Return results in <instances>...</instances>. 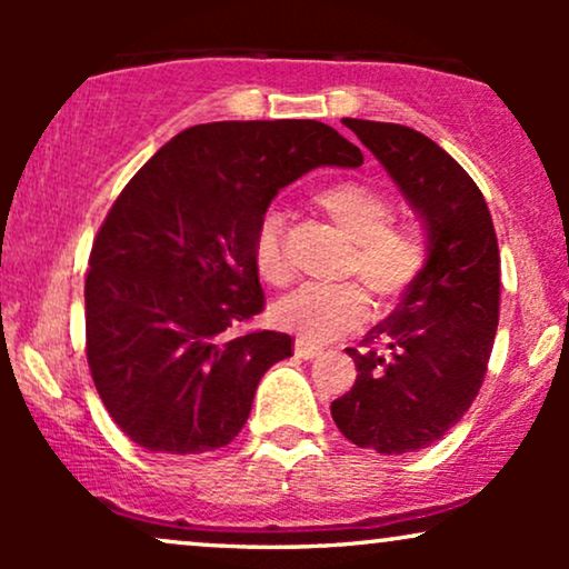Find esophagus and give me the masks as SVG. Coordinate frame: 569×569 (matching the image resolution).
<instances>
[{
	"instance_id": "34e87169",
	"label": "esophagus",
	"mask_w": 569,
	"mask_h": 569,
	"mask_svg": "<svg viewBox=\"0 0 569 569\" xmlns=\"http://www.w3.org/2000/svg\"><path fill=\"white\" fill-rule=\"evenodd\" d=\"M293 352H297L299 358H316L321 356L323 348L316 342H307V339H297V342H293Z\"/></svg>"
}]
</instances>
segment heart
<instances>
[{"label":"heart","instance_id":"heart-1","mask_svg":"<svg viewBox=\"0 0 569 569\" xmlns=\"http://www.w3.org/2000/svg\"><path fill=\"white\" fill-rule=\"evenodd\" d=\"M318 208L352 243L348 276L367 282L382 305H396L422 278L430 259V238L420 221H396L393 200L367 181H337L316 194ZM253 267L270 286L293 276L283 248V221L267 213L253 234ZM371 316V297L358 280L337 286H305L276 307L280 326L305 339H337Z\"/></svg>","mask_w":569,"mask_h":569}]
</instances>
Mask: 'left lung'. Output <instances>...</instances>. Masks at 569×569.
<instances>
[{
    "instance_id": "left-lung-1",
    "label": "left lung",
    "mask_w": 569,
    "mask_h": 569,
    "mask_svg": "<svg viewBox=\"0 0 569 569\" xmlns=\"http://www.w3.org/2000/svg\"><path fill=\"white\" fill-rule=\"evenodd\" d=\"M401 187L430 238V259L396 312L358 348L356 385L331 417L380 455L426 449L471 409L500 318V251L481 189L420 130L342 120Z\"/></svg>"
}]
</instances>
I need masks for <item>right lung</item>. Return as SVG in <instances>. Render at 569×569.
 Returning a JSON list of instances; mask_svg holds the SVG:
<instances>
[{"label": "right lung", "instance_id": "1", "mask_svg": "<svg viewBox=\"0 0 569 569\" xmlns=\"http://www.w3.org/2000/svg\"><path fill=\"white\" fill-rule=\"evenodd\" d=\"M361 149L318 120H230L181 130L109 208L84 278V352L109 417L160 455L227 447L246 426L280 331L264 310L253 234L278 189Z\"/></svg>", "mask_w": 569, "mask_h": 569}]
</instances>
